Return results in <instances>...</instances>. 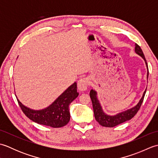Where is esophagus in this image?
<instances>
[{
  "instance_id": "obj_1",
  "label": "esophagus",
  "mask_w": 158,
  "mask_h": 158,
  "mask_svg": "<svg viewBox=\"0 0 158 158\" xmlns=\"http://www.w3.org/2000/svg\"><path fill=\"white\" fill-rule=\"evenodd\" d=\"M88 79L86 78L80 79L77 83V87L80 91H85L88 88Z\"/></svg>"
}]
</instances>
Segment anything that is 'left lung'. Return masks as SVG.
Here are the masks:
<instances>
[{"mask_svg": "<svg viewBox=\"0 0 158 158\" xmlns=\"http://www.w3.org/2000/svg\"><path fill=\"white\" fill-rule=\"evenodd\" d=\"M135 52L137 54H139V56H141L144 59V60H145L147 69H148V65H147L145 57L144 56V53L142 51L141 48H140V46L138 44L135 45ZM148 75H149V70H148V73H147V78H148ZM146 90L147 89H145V91L144 92L143 97L141 98V99L140 100L139 102L136 106H135V107H133V108L130 109L129 110H126V111L117 114L116 115L109 116V115H106V114L103 112V110H102V108H101V106H100L98 100L97 99L96 92H95L94 90L92 89L89 92V96H90V98L92 100L94 113V117H95L96 120L99 123L100 125H101L102 126L112 127L119 125L120 123L125 122L127 120L131 119L136 115L137 112L139 111V110L140 109V106H141L144 100V97H145V95Z\"/></svg>", "mask_w": 158, "mask_h": 158, "instance_id": "left-lung-1", "label": "left lung"}]
</instances>
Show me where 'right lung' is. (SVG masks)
I'll return each mask as SVG.
<instances>
[{
	"instance_id": "add662e5",
	"label": "right lung",
	"mask_w": 158,
	"mask_h": 158,
	"mask_svg": "<svg viewBox=\"0 0 158 158\" xmlns=\"http://www.w3.org/2000/svg\"><path fill=\"white\" fill-rule=\"evenodd\" d=\"M78 95L77 83L75 82L49 107L41 110L30 109L23 106L18 99L17 100L23 113L30 119L41 125L52 127H60L66 125L70 121V115L69 106Z\"/></svg>"
}]
</instances>
